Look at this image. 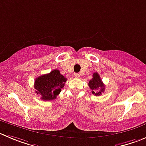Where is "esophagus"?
<instances>
[{
	"label": "esophagus",
	"instance_id": "obj_1",
	"mask_svg": "<svg viewBox=\"0 0 146 146\" xmlns=\"http://www.w3.org/2000/svg\"><path fill=\"white\" fill-rule=\"evenodd\" d=\"M74 77H76V78H78V77H80V74H77V73H76V74H74Z\"/></svg>",
	"mask_w": 146,
	"mask_h": 146
}]
</instances>
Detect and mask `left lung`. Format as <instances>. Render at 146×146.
<instances>
[{"instance_id": "8db88e82", "label": "left lung", "mask_w": 146, "mask_h": 146, "mask_svg": "<svg viewBox=\"0 0 146 146\" xmlns=\"http://www.w3.org/2000/svg\"><path fill=\"white\" fill-rule=\"evenodd\" d=\"M93 77L89 82V87L92 90V94L99 96L102 95V93L105 91V84L102 82L98 72H95L93 74Z\"/></svg>"}]
</instances>
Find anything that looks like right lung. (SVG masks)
Returning <instances> with one entry per match:
<instances>
[{
    "instance_id": "add662e5",
    "label": "right lung",
    "mask_w": 146,
    "mask_h": 146,
    "mask_svg": "<svg viewBox=\"0 0 146 146\" xmlns=\"http://www.w3.org/2000/svg\"><path fill=\"white\" fill-rule=\"evenodd\" d=\"M66 82V78L60 74L58 69L52 70L50 73L37 77L34 82L36 93L41 95L44 101L56 99L62 91Z\"/></svg>"
}]
</instances>
